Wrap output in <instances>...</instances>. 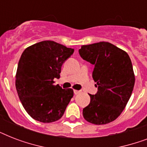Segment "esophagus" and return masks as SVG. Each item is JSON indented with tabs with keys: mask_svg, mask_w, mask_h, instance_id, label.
Segmentation results:
<instances>
[{
	"mask_svg": "<svg viewBox=\"0 0 147 147\" xmlns=\"http://www.w3.org/2000/svg\"><path fill=\"white\" fill-rule=\"evenodd\" d=\"M81 92V91H78V90H74V94H78Z\"/></svg>",
	"mask_w": 147,
	"mask_h": 147,
	"instance_id": "34e87169",
	"label": "esophagus"
}]
</instances>
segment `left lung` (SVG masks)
Instances as JSON below:
<instances>
[{"instance_id":"obj_1","label":"left lung","mask_w":147,"mask_h":147,"mask_svg":"<svg viewBox=\"0 0 147 147\" xmlns=\"http://www.w3.org/2000/svg\"><path fill=\"white\" fill-rule=\"evenodd\" d=\"M78 52L83 59L94 65L92 78L98 89L96 94H89L91 101L83 109V117L96 125L112 122L125 108L134 86L130 56L108 42L83 45Z\"/></svg>"}]
</instances>
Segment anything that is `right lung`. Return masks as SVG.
<instances>
[{"instance_id": "right-lung-1", "label": "right lung", "mask_w": 147, "mask_h": 147, "mask_svg": "<svg viewBox=\"0 0 147 147\" xmlns=\"http://www.w3.org/2000/svg\"><path fill=\"white\" fill-rule=\"evenodd\" d=\"M74 53L54 41L46 40L23 52L16 73V88L24 109L36 121L52 123L59 120L73 97L71 88L55 85L62 63Z\"/></svg>"}]
</instances>
